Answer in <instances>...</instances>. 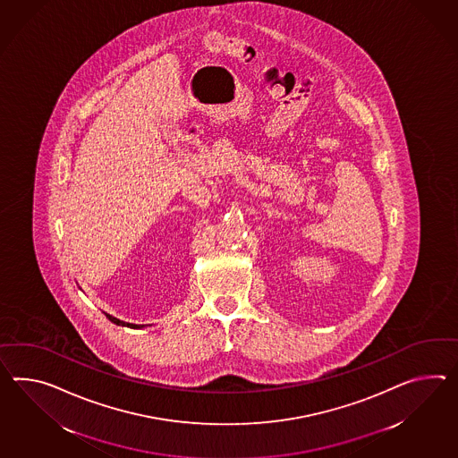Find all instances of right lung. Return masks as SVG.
Segmentation results:
<instances>
[{
    "label": "right lung",
    "mask_w": 458,
    "mask_h": 458,
    "mask_svg": "<svg viewBox=\"0 0 458 458\" xmlns=\"http://www.w3.org/2000/svg\"><path fill=\"white\" fill-rule=\"evenodd\" d=\"M107 318H109V321L114 324H117V326H127V327H132V329H139V327H144V326H139V324L132 323H125V321H121V319H117V318H114L111 314H107V312H104Z\"/></svg>",
    "instance_id": "right-lung-1"
}]
</instances>
